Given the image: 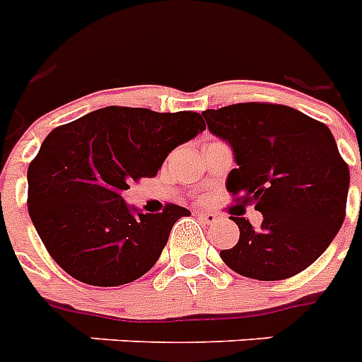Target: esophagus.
Segmentation results:
<instances>
[{
  "label": "esophagus",
  "mask_w": 362,
  "mask_h": 362,
  "mask_svg": "<svg viewBox=\"0 0 362 362\" xmlns=\"http://www.w3.org/2000/svg\"><path fill=\"white\" fill-rule=\"evenodd\" d=\"M197 217H199L202 223H206V225H214V223L219 219V216L214 214V211H197Z\"/></svg>",
  "instance_id": "obj_1"
}]
</instances>
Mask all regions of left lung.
Here are the masks:
<instances>
[{
  "mask_svg": "<svg viewBox=\"0 0 362 362\" xmlns=\"http://www.w3.org/2000/svg\"><path fill=\"white\" fill-rule=\"evenodd\" d=\"M208 130L227 141L238 169L227 191L262 214V225L230 219L240 240L221 251L232 272L283 281L316 262L346 217L349 169L327 126L281 104L245 102L204 111Z\"/></svg>",
  "mask_w": 362,
  "mask_h": 362,
  "instance_id": "8db88e82",
  "label": "left lung"
}]
</instances>
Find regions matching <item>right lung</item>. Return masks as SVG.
<instances>
[{"label": "right lung", "instance_id": "1", "mask_svg": "<svg viewBox=\"0 0 362 362\" xmlns=\"http://www.w3.org/2000/svg\"><path fill=\"white\" fill-rule=\"evenodd\" d=\"M204 128L195 111L110 105L49 132L28 169L29 217L49 257L93 286L143 277L189 210L169 202L134 214L122 193Z\"/></svg>", "mask_w": 362, "mask_h": 362}]
</instances>
